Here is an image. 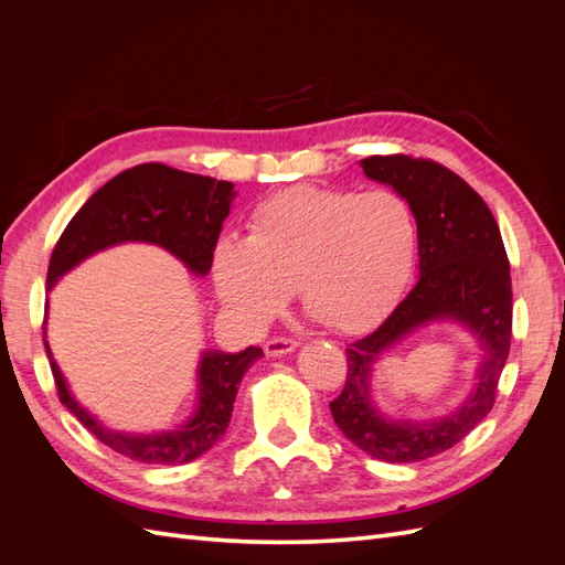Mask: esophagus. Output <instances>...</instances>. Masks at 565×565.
I'll list each match as a JSON object with an SVG mask.
<instances>
[{
  "instance_id": "1",
  "label": "esophagus",
  "mask_w": 565,
  "mask_h": 565,
  "mask_svg": "<svg viewBox=\"0 0 565 565\" xmlns=\"http://www.w3.org/2000/svg\"><path fill=\"white\" fill-rule=\"evenodd\" d=\"M299 347V341L292 339V337H273L266 341V355H282V353H289L295 351Z\"/></svg>"
}]
</instances>
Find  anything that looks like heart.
Returning <instances> with one entry per match:
<instances>
[{
    "label": "heart",
    "instance_id": "obj_1",
    "mask_svg": "<svg viewBox=\"0 0 565 565\" xmlns=\"http://www.w3.org/2000/svg\"><path fill=\"white\" fill-rule=\"evenodd\" d=\"M415 256V214L396 191L295 185L256 204L245 241H218L212 282L249 328L299 287L306 311L328 328L361 332L401 297Z\"/></svg>",
    "mask_w": 565,
    "mask_h": 565
}]
</instances>
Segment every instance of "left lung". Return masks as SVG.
<instances>
[{
  "mask_svg": "<svg viewBox=\"0 0 565 565\" xmlns=\"http://www.w3.org/2000/svg\"><path fill=\"white\" fill-rule=\"evenodd\" d=\"M365 177L388 183L417 221L419 280L391 316L347 349V384L330 403L344 436L363 452L391 461H419L450 450L494 405L511 344V276L500 226L473 188L434 160L372 156ZM431 319H457L482 341L477 388L455 414L434 423H391L369 403L373 361Z\"/></svg>",
  "mask_w": 565,
  "mask_h": 565,
  "instance_id": "left-lung-1",
  "label": "left lung"
}]
</instances>
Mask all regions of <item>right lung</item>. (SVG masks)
<instances>
[{
  "label": "right lung",
  "instance_id": "1",
  "mask_svg": "<svg viewBox=\"0 0 565 565\" xmlns=\"http://www.w3.org/2000/svg\"><path fill=\"white\" fill-rule=\"evenodd\" d=\"M235 198L231 181L188 174L160 162L136 164L84 202L51 252L46 289L87 256L119 243H152L172 252L195 276H207L221 224ZM46 324V322H44ZM46 355L61 403L110 450L146 465H185L226 434L237 384L262 358L259 347L241 353L204 351L198 367V409L177 431L119 434L89 415L65 386L49 344Z\"/></svg>",
  "mask_w": 565,
  "mask_h": 565
}]
</instances>
